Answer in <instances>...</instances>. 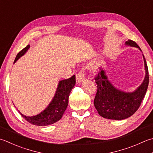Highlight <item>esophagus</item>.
Masks as SVG:
<instances>
[{"label":"esophagus","instance_id":"esophagus-1","mask_svg":"<svg viewBox=\"0 0 153 153\" xmlns=\"http://www.w3.org/2000/svg\"><path fill=\"white\" fill-rule=\"evenodd\" d=\"M85 79V74L83 71H80L76 74V82L77 83H81Z\"/></svg>","mask_w":153,"mask_h":153}]
</instances>
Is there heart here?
<instances>
[{
	"label": "heart",
	"mask_w": 153,
	"mask_h": 153,
	"mask_svg": "<svg viewBox=\"0 0 153 153\" xmlns=\"http://www.w3.org/2000/svg\"><path fill=\"white\" fill-rule=\"evenodd\" d=\"M99 65H99L98 63H95V64L91 66V70H94V71L97 70L98 68H99Z\"/></svg>",
	"instance_id": "obj_1"
}]
</instances>
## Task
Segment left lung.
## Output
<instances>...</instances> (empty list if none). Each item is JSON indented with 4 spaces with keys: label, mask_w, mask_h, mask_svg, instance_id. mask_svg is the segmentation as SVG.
<instances>
[{
    "label": "left lung",
    "mask_w": 153,
    "mask_h": 153,
    "mask_svg": "<svg viewBox=\"0 0 153 153\" xmlns=\"http://www.w3.org/2000/svg\"><path fill=\"white\" fill-rule=\"evenodd\" d=\"M125 45L141 51L134 41L128 40ZM142 52V51H141ZM145 76L143 83L135 90L126 92L119 89L108 79L103 68L95 78L97 91L94 100L95 109L100 116L113 120H123L133 115L139 109L149 85V71L144 55Z\"/></svg>",
    "instance_id": "obj_1"
}]
</instances>
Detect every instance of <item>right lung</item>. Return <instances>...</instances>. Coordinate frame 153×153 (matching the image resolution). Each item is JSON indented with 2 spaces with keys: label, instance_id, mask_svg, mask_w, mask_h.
Segmentation results:
<instances>
[{
  "label": "right lung",
  "instance_id": "add662e5",
  "mask_svg": "<svg viewBox=\"0 0 153 153\" xmlns=\"http://www.w3.org/2000/svg\"><path fill=\"white\" fill-rule=\"evenodd\" d=\"M30 48L28 45L18 53L14 64L26 53ZM76 84V76H73L70 78L59 81L56 94L46 109L38 115L33 116H26L19 113L25 119L32 125L37 126H46L52 125L60 119L68 105V99L71 89Z\"/></svg>",
  "mask_w": 153,
  "mask_h": 153
}]
</instances>
